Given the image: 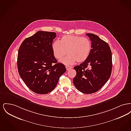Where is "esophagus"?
I'll return each mask as SVG.
<instances>
[{"label":"esophagus","instance_id":"obj_1","mask_svg":"<svg viewBox=\"0 0 131 131\" xmlns=\"http://www.w3.org/2000/svg\"><path fill=\"white\" fill-rule=\"evenodd\" d=\"M66 68L67 70H70V69L72 68V67L70 66H66Z\"/></svg>","mask_w":131,"mask_h":131}]
</instances>
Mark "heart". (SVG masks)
I'll return each instance as SVG.
<instances>
[{
	"label": "heart",
	"mask_w": 131,
	"mask_h": 131,
	"mask_svg": "<svg viewBox=\"0 0 131 131\" xmlns=\"http://www.w3.org/2000/svg\"><path fill=\"white\" fill-rule=\"evenodd\" d=\"M52 49L57 59L61 58L68 52L69 55L59 61L66 65H70L76 61L82 62L87 59L91 52V43L87 38L67 35L60 38V42L55 41L52 45Z\"/></svg>",
	"instance_id": "heart-1"
}]
</instances>
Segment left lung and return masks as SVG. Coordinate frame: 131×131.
<instances>
[{"mask_svg": "<svg viewBox=\"0 0 131 131\" xmlns=\"http://www.w3.org/2000/svg\"><path fill=\"white\" fill-rule=\"evenodd\" d=\"M91 41L90 53L87 59L75 66L73 79L76 88L82 93L92 94L99 91L110 79L112 70V54L109 45L98 36L86 33Z\"/></svg>", "mask_w": 131, "mask_h": 131, "instance_id": "obj_1", "label": "left lung"}]
</instances>
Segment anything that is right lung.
<instances>
[{
  "mask_svg": "<svg viewBox=\"0 0 131 131\" xmlns=\"http://www.w3.org/2000/svg\"><path fill=\"white\" fill-rule=\"evenodd\" d=\"M56 32L38 31L26 38L19 47L17 65L19 75L33 92L46 94L56 87L66 69L57 63L52 44Z\"/></svg>",
  "mask_w": 131,
  "mask_h": 131,
  "instance_id": "add662e5",
  "label": "right lung"
}]
</instances>
